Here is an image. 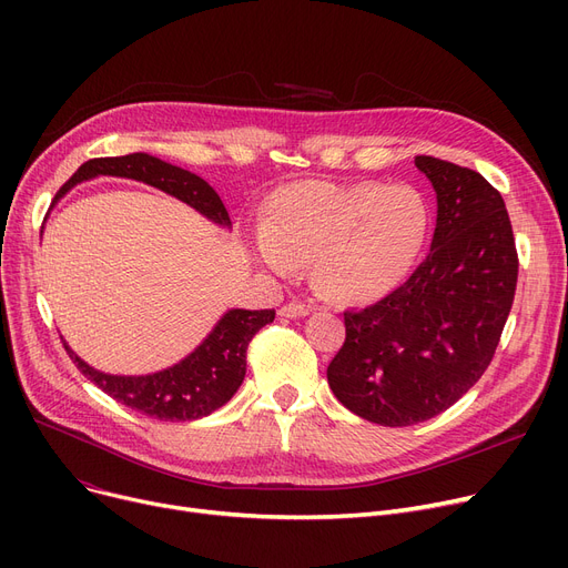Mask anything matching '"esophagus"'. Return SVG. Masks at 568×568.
Returning a JSON list of instances; mask_svg holds the SVG:
<instances>
[{
  "label": "esophagus",
  "instance_id": "obj_1",
  "mask_svg": "<svg viewBox=\"0 0 568 568\" xmlns=\"http://www.w3.org/2000/svg\"><path fill=\"white\" fill-rule=\"evenodd\" d=\"M278 313H281L283 317H290V320H294V317H306V315L311 313V306H304V304H296V302H292V304H285Z\"/></svg>",
  "mask_w": 568,
  "mask_h": 568
}]
</instances>
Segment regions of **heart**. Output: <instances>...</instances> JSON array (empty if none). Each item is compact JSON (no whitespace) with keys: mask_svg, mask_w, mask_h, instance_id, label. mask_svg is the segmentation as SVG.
<instances>
[{"mask_svg":"<svg viewBox=\"0 0 568 568\" xmlns=\"http://www.w3.org/2000/svg\"><path fill=\"white\" fill-rule=\"evenodd\" d=\"M426 230V204L409 186L306 179L268 197L255 253L278 274H290L294 260H311L326 294L371 302L407 276Z\"/></svg>","mask_w":568,"mask_h":568,"instance_id":"1","label":"heart"}]
</instances>
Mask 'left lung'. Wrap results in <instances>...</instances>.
<instances>
[{"label": "left lung", "instance_id": "left-lung-1", "mask_svg": "<svg viewBox=\"0 0 568 568\" xmlns=\"http://www.w3.org/2000/svg\"><path fill=\"white\" fill-rule=\"evenodd\" d=\"M437 195L430 253L392 294L345 311L326 368L334 396L379 426H414L463 398L493 362L518 283V253L497 189L469 168L416 156Z\"/></svg>", "mask_w": 568, "mask_h": 568}]
</instances>
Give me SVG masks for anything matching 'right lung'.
Wrapping results in <instances>:
<instances>
[{"label": "right lung", "instance_id": "obj_1", "mask_svg": "<svg viewBox=\"0 0 568 568\" xmlns=\"http://www.w3.org/2000/svg\"><path fill=\"white\" fill-rule=\"evenodd\" d=\"M101 174L135 179V182L149 184L186 202L209 221L223 227L232 225L219 193L202 176L149 154L92 159L82 163L69 182L57 191L52 204L62 200L80 182ZM274 317L276 311L232 308L216 322L214 329L186 359L149 375L101 373L82 362L67 341L64 347L78 371L116 403L161 422H193L216 412L236 394L246 375L248 343L264 324L274 322Z\"/></svg>", "mask_w": 568, "mask_h": 568}]
</instances>
